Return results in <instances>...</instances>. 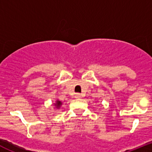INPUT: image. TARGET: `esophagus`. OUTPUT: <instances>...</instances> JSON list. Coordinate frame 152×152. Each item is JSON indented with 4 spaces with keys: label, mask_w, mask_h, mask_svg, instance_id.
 <instances>
[{
    "label": "esophagus",
    "mask_w": 152,
    "mask_h": 152,
    "mask_svg": "<svg viewBox=\"0 0 152 152\" xmlns=\"http://www.w3.org/2000/svg\"><path fill=\"white\" fill-rule=\"evenodd\" d=\"M81 96H82V95L80 94H78V93H77V94H75V98H80Z\"/></svg>",
    "instance_id": "1"
}]
</instances>
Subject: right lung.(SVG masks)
<instances>
[{"label":"right lung","instance_id":"right-lung-1","mask_svg":"<svg viewBox=\"0 0 152 152\" xmlns=\"http://www.w3.org/2000/svg\"><path fill=\"white\" fill-rule=\"evenodd\" d=\"M61 102H60V101H58H58H57V103H56V105L58 107H59L60 106H61Z\"/></svg>","mask_w":152,"mask_h":152}]
</instances>
